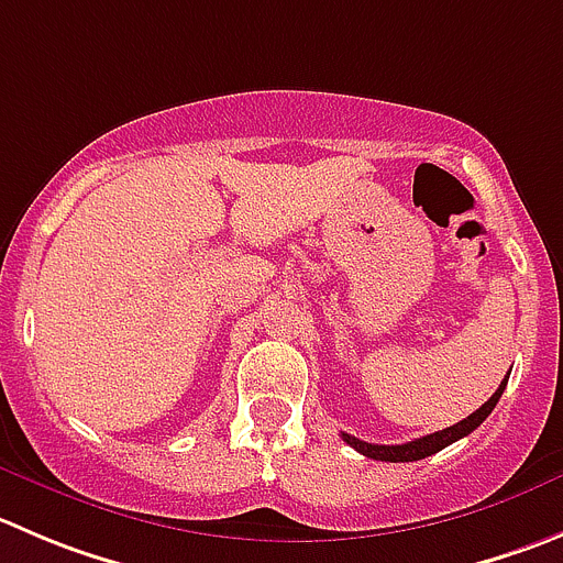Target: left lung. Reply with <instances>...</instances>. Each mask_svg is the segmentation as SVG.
I'll list each match as a JSON object with an SVG mask.
<instances>
[{"mask_svg":"<svg viewBox=\"0 0 563 563\" xmlns=\"http://www.w3.org/2000/svg\"><path fill=\"white\" fill-rule=\"evenodd\" d=\"M506 384H508V378H503L500 387L495 389V395H492V398L486 400L481 409H475L467 420L456 422V426H451V428H442V431H437V433H428V437L415 439V442H406V445H371V442H362V439L351 437V433H342V439H345L351 448H356L362 456L376 459V462H420V459L433 456V453H439L442 448L453 445L456 439L473 433L475 428H478L481 422L492 415V409H495L497 400H500Z\"/></svg>","mask_w":563,"mask_h":563,"instance_id":"obj_1","label":"left lung"}]
</instances>
